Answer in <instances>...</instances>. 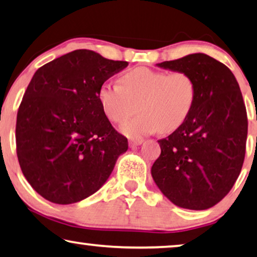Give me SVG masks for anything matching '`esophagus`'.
Listing matches in <instances>:
<instances>
[{"mask_svg": "<svg viewBox=\"0 0 257 257\" xmlns=\"http://www.w3.org/2000/svg\"><path fill=\"white\" fill-rule=\"evenodd\" d=\"M142 143H143L142 140H132V141H129V147L130 148H135V147L141 146Z\"/></svg>", "mask_w": 257, "mask_h": 257, "instance_id": "obj_1", "label": "esophagus"}]
</instances>
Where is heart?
I'll use <instances>...</instances> for the list:
<instances>
[{"label": "heart", "mask_w": 257, "mask_h": 257, "mask_svg": "<svg viewBox=\"0 0 257 257\" xmlns=\"http://www.w3.org/2000/svg\"><path fill=\"white\" fill-rule=\"evenodd\" d=\"M97 100L106 117L113 123H123L137 110L141 113L120 128L130 139L180 127L192 110L196 86L189 74L166 73L147 67L125 72L122 85L104 81L97 91Z\"/></svg>", "instance_id": "b5f03b06"}]
</instances>
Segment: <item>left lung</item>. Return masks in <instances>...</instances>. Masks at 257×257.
<instances>
[{
  "instance_id": "left-lung-1",
  "label": "left lung",
  "mask_w": 257,
  "mask_h": 257,
  "mask_svg": "<svg viewBox=\"0 0 257 257\" xmlns=\"http://www.w3.org/2000/svg\"><path fill=\"white\" fill-rule=\"evenodd\" d=\"M157 66L189 74L196 100L185 122L158 141L151 176L178 207L209 208L229 192L243 164L248 121L240 86L226 65L205 53Z\"/></svg>"
}]
</instances>
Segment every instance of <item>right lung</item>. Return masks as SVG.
<instances>
[{"label": "right lung", "mask_w": 257, "mask_h": 257, "mask_svg": "<svg viewBox=\"0 0 257 257\" xmlns=\"http://www.w3.org/2000/svg\"><path fill=\"white\" fill-rule=\"evenodd\" d=\"M128 66L91 50H75L39 67L17 113L22 172L36 192L59 205L100 190L128 150L97 100L99 87Z\"/></svg>", "instance_id": "1"}]
</instances>
